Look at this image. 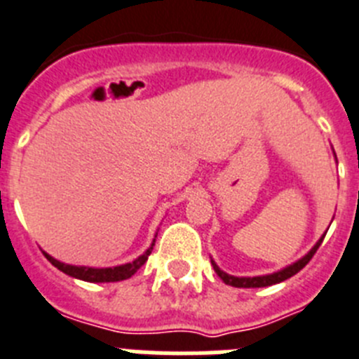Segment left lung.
Listing matches in <instances>:
<instances>
[{
  "mask_svg": "<svg viewBox=\"0 0 359 359\" xmlns=\"http://www.w3.org/2000/svg\"><path fill=\"white\" fill-rule=\"evenodd\" d=\"M334 157H336V155H334ZM323 236H325V235H323ZM323 236L320 240H318V242L313 245V248H311L309 253L304 255V257H302L300 260L292 262L291 266H287V267H283V269L276 271V273L262 274V276H233V274L224 273V271L220 269V267H218L217 264H215V260H211V266H213L215 273H217L218 276H220V280H222L224 283H227V285H233V287H245V289H248V287H267V285H274V283H280V282H283V280L291 278V276H294V274L298 273V271L304 269V267L307 266V264H309L311 258L314 257V253H316V251H318V248L322 245Z\"/></svg>",
  "mask_w": 359,
  "mask_h": 359,
  "instance_id": "8db88e82",
  "label": "left lung"
}]
</instances>
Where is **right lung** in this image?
Returning <instances> with one entry per match:
<instances>
[{
  "instance_id": "right-lung-1",
  "label": "right lung",
  "mask_w": 359,
  "mask_h": 359,
  "mask_svg": "<svg viewBox=\"0 0 359 359\" xmlns=\"http://www.w3.org/2000/svg\"><path fill=\"white\" fill-rule=\"evenodd\" d=\"M155 245V238L151 242L148 249L139 258H135L133 262H128V264H123V266H115V267H86V266H70V264H65V262L55 260L54 257H50L48 253L43 251V255L46 257V260L52 264L54 267H57L59 271H63L65 274L72 276V278L77 280H85V282L92 283H104V282H121V280H128L130 276L137 273L144 266V262L148 260V257L151 255V249Z\"/></svg>"
}]
</instances>
